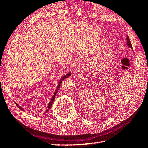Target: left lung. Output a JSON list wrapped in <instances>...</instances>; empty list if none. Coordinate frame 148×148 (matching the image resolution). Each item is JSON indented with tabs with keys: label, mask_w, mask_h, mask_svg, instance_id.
I'll list each match as a JSON object with an SVG mask.
<instances>
[{
	"label": "left lung",
	"mask_w": 148,
	"mask_h": 148,
	"mask_svg": "<svg viewBox=\"0 0 148 148\" xmlns=\"http://www.w3.org/2000/svg\"><path fill=\"white\" fill-rule=\"evenodd\" d=\"M127 46L128 47H130V48H131V49H133L132 43H131L130 40V38H129V37H127Z\"/></svg>",
	"instance_id": "left-lung-1"
}]
</instances>
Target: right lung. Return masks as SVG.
Segmentation results:
<instances>
[{
    "label": "right lung",
    "instance_id": "obj_1",
    "mask_svg": "<svg viewBox=\"0 0 148 148\" xmlns=\"http://www.w3.org/2000/svg\"><path fill=\"white\" fill-rule=\"evenodd\" d=\"M71 72H69V73H68L67 74H66L65 75H64L63 77H61V79H60V81L58 82V86H57V89H56V91H55V93H54V94H53V97H52V98H51V100H50V102H49V104H48V110H46V111H48L50 108H51V106H52V104H53V101H54V99H55V96H56V95H57V92H58V89L60 88V84H61V83H62V82L65 79H66V78H68V77H69V76H71ZM16 104V106H17L19 109H21V110H23V108H22L20 106H19L18 104H16V103H15ZM45 113H46V112H45Z\"/></svg>",
    "mask_w": 148,
    "mask_h": 148
}]
</instances>
